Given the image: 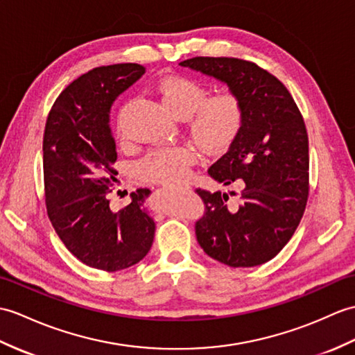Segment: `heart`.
Wrapping results in <instances>:
<instances>
[{"label":"heart","instance_id":"obj_1","mask_svg":"<svg viewBox=\"0 0 355 355\" xmlns=\"http://www.w3.org/2000/svg\"><path fill=\"white\" fill-rule=\"evenodd\" d=\"M157 92L166 109L178 118H187L195 142L209 153L228 150L241 135L245 122L243 103L233 90L207 96V87L184 76H168L157 83ZM198 160L189 145L160 148L139 162V175L146 181L178 184Z\"/></svg>","mask_w":355,"mask_h":355}]
</instances>
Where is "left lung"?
<instances>
[{"mask_svg":"<svg viewBox=\"0 0 355 355\" xmlns=\"http://www.w3.org/2000/svg\"><path fill=\"white\" fill-rule=\"evenodd\" d=\"M228 85L243 103L245 122L210 177L233 184L236 201L196 189L204 215L195 234L204 252L232 268L274 259L298 228L309 200V136L293 96L277 77L234 57H192L180 63Z\"/></svg>","mask_w":355,"mask_h":355,"instance_id":"obj_1","label":"left lung"}]
</instances>
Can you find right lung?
Here are the masks:
<instances>
[{"label":"right lung","instance_id":"obj_1","mask_svg":"<svg viewBox=\"0 0 355 355\" xmlns=\"http://www.w3.org/2000/svg\"><path fill=\"white\" fill-rule=\"evenodd\" d=\"M144 72L142 64L118 63L83 73L57 96L45 125L48 218L73 257L100 270L136 265L154 241L155 224L144 209L150 189L131 192L130 204L121 210L110 204L118 191V155L109 112L114 98Z\"/></svg>","mask_w":355,"mask_h":355}]
</instances>
